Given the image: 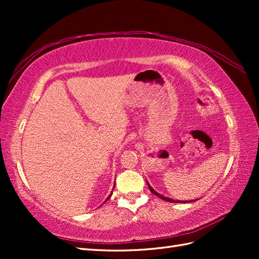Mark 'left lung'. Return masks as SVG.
Returning a JSON list of instances; mask_svg holds the SVG:
<instances>
[{"label": "left lung", "mask_w": 259, "mask_h": 259, "mask_svg": "<svg viewBox=\"0 0 259 259\" xmlns=\"http://www.w3.org/2000/svg\"><path fill=\"white\" fill-rule=\"evenodd\" d=\"M148 184V183H147ZM148 187H149V189H150V191L152 192V194L153 195H156L157 197H159V198H161V199L162 200H164V201H168V202H184V203H186V202H191V201H196V200H187V201H185V200H175V199H171V198H168V197H164V196H162V195H160V194H158V192L157 191H155V189H153L152 188V187L149 185V184H148ZM198 200V199H197Z\"/></svg>", "instance_id": "1"}]
</instances>
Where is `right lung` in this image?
Segmentation results:
<instances>
[{"label": "right lung", "mask_w": 259, "mask_h": 259, "mask_svg": "<svg viewBox=\"0 0 259 259\" xmlns=\"http://www.w3.org/2000/svg\"><path fill=\"white\" fill-rule=\"evenodd\" d=\"M112 191H113V190H112ZM110 197H111V195H110V196H109V197H108V198H107V200H108V199H109V198H110ZM107 200H106V201H107ZM106 201H104V202H106Z\"/></svg>", "instance_id": "add662e5"}]
</instances>
